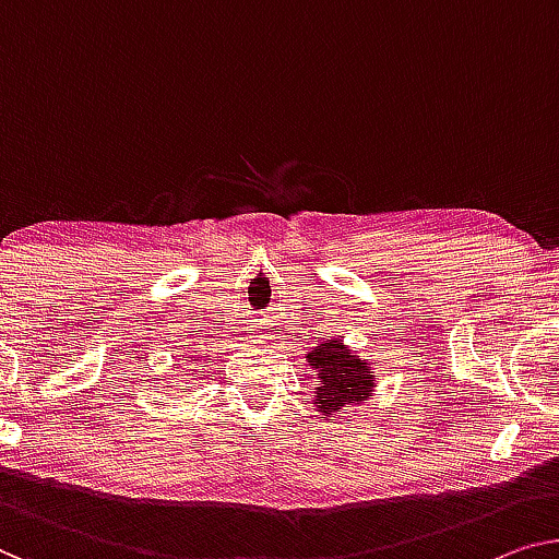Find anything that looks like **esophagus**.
<instances>
[{"mask_svg": "<svg viewBox=\"0 0 559 559\" xmlns=\"http://www.w3.org/2000/svg\"><path fill=\"white\" fill-rule=\"evenodd\" d=\"M258 338H269V336H263V331H258V336H255V344H258Z\"/></svg>", "mask_w": 559, "mask_h": 559, "instance_id": "1", "label": "esophagus"}]
</instances>
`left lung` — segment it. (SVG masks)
I'll list each match as a JSON object with an SVG mask.
<instances>
[{
  "mask_svg": "<svg viewBox=\"0 0 559 559\" xmlns=\"http://www.w3.org/2000/svg\"><path fill=\"white\" fill-rule=\"evenodd\" d=\"M308 364L316 369V404L323 419L346 406L366 402L373 386V371L366 359H356L338 341L319 344L308 354Z\"/></svg>",
  "mask_w": 559,
  "mask_h": 559,
  "instance_id": "8db88e82",
  "label": "left lung"
}]
</instances>
